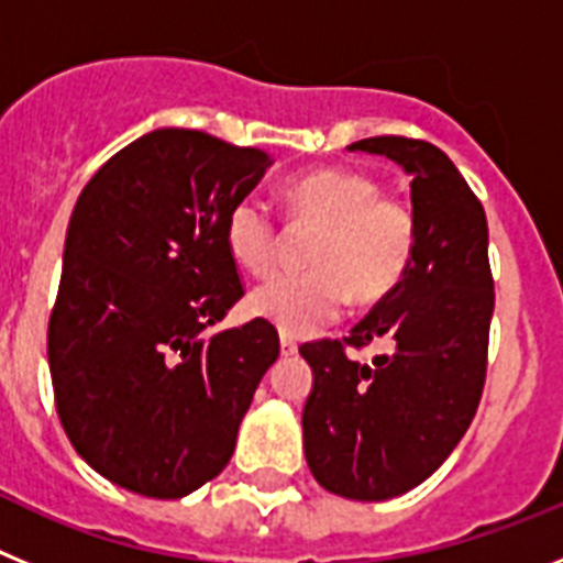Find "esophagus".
I'll use <instances>...</instances> for the list:
<instances>
[{
    "label": "esophagus",
    "instance_id": "obj_1",
    "mask_svg": "<svg viewBox=\"0 0 563 563\" xmlns=\"http://www.w3.org/2000/svg\"><path fill=\"white\" fill-rule=\"evenodd\" d=\"M278 346H282V355H285V357L296 355V352H298L296 341H292V338L287 335V332H282V338H278Z\"/></svg>",
    "mask_w": 563,
    "mask_h": 563
}]
</instances>
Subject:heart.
I'll list each match as a JSON object with an SVG mask.
<instances>
[{
    "instance_id": "b5f03b06",
    "label": "heart",
    "mask_w": 563,
    "mask_h": 563,
    "mask_svg": "<svg viewBox=\"0 0 563 563\" xmlns=\"http://www.w3.org/2000/svg\"><path fill=\"white\" fill-rule=\"evenodd\" d=\"M298 228H318L307 273H282L251 292V310L287 335H310L343 312L350 292L372 305L409 273L417 251L415 211L350 168H318L287 191ZM225 245L233 262L265 276L282 253L271 206L256 194L228 211Z\"/></svg>"
}]
</instances>
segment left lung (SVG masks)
Here are the masks:
<instances>
[{"mask_svg":"<svg viewBox=\"0 0 563 563\" xmlns=\"http://www.w3.org/2000/svg\"><path fill=\"white\" fill-rule=\"evenodd\" d=\"M350 152L386 154L411 174L417 251L400 285L343 341L301 346L312 366L305 454L318 485L383 501L429 479L449 460L479 406L494 318L487 220L476 194L434 143L383 134ZM383 336L386 356L352 362Z\"/></svg>","mask_w":563,"mask_h":563,"instance_id":"1","label":"left lung"}]
</instances>
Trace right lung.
<instances>
[{
	"mask_svg": "<svg viewBox=\"0 0 563 563\" xmlns=\"http://www.w3.org/2000/svg\"><path fill=\"white\" fill-rule=\"evenodd\" d=\"M271 163L197 129H154L73 208L47 327L58 420L132 494L180 499L220 474L278 357L265 318L206 335L245 296L225 220Z\"/></svg>",
	"mask_w": 563,
	"mask_h": 563,
	"instance_id": "obj_1",
	"label": "right lung"
}]
</instances>
